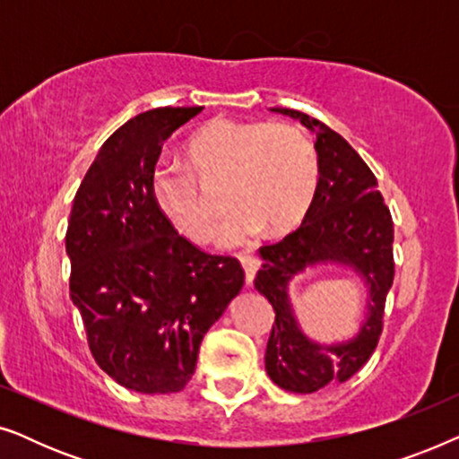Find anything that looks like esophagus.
<instances>
[{
	"instance_id": "34e87169",
	"label": "esophagus",
	"mask_w": 459,
	"mask_h": 459,
	"mask_svg": "<svg viewBox=\"0 0 459 459\" xmlns=\"http://www.w3.org/2000/svg\"><path fill=\"white\" fill-rule=\"evenodd\" d=\"M240 263L244 267V273H247V286H253L256 269L261 267V259L253 253H240Z\"/></svg>"
}]
</instances>
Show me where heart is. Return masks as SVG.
Segmentation results:
<instances>
[{
    "label": "heart",
    "instance_id": "obj_1",
    "mask_svg": "<svg viewBox=\"0 0 459 459\" xmlns=\"http://www.w3.org/2000/svg\"><path fill=\"white\" fill-rule=\"evenodd\" d=\"M184 154L187 167L156 165L152 198L190 240H206L217 219L198 181L225 184L223 196L231 209L219 230L223 247L247 242L261 228L267 234L294 228L316 196V148L290 125L212 118L194 131Z\"/></svg>",
    "mask_w": 459,
    "mask_h": 459
}]
</instances>
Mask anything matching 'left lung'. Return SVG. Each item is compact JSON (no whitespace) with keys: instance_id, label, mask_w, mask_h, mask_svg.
<instances>
[{"instance_id":"8db88e82","label":"left lung","mask_w":459,"mask_h":459,"mask_svg":"<svg viewBox=\"0 0 459 459\" xmlns=\"http://www.w3.org/2000/svg\"><path fill=\"white\" fill-rule=\"evenodd\" d=\"M292 117L317 135L319 181L300 223L284 240L261 247L263 265L255 288L272 303L275 322L265 351V369L290 393H316L330 382H347L372 357L382 334L386 294L393 286V217L378 181L351 143L305 112L272 108ZM319 262H338L360 273L368 286V313L355 339L319 345L304 336L293 317L287 284Z\"/></svg>"}]
</instances>
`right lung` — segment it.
<instances>
[{"label": "right lung", "instance_id": "obj_1", "mask_svg": "<svg viewBox=\"0 0 459 459\" xmlns=\"http://www.w3.org/2000/svg\"><path fill=\"white\" fill-rule=\"evenodd\" d=\"M203 110L154 108L118 127L85 173L66 230L71 299L93 359L135 393H178L200 342L242 290L234 256L179 236L152 198L162 142Z\"/></svg>", "mask_w": 459, "mask_h": 459}]
</instances>
